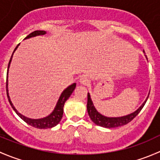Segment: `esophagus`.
Returning a JSON list of instances; mask_svg holds the SVG:
<instances>
[{
  "label": "esophagus",
  "instance_id": "obj_1",
  "mask_svg": "<svg viewBox=\"0 0 160 160\" xmlns=\"http://www.w3.org/2000/svg\"><path fill=\"white\" fill-rule=\"evenodd\" d=\"M80 83L83 85H88L90 83V80H88V77H82L80 79Z\"/></svg>",
  "mask_w": 160,
  "mask_h": 160
}]
</instances>
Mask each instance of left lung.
<instances>
[{"mask_svg": "<svg viewBox=\"0 0 160 160\" xmlns=\"http://www.w3.org/2000/svg\"><path fill=\"white\" fill-rule=\"evenodd\" d=\"M143 52L145 53V52L143 51ZM145 56H146V59H147V57H146V55H145ZM149 93L148 94L147 98H146V101L142 103V104L136 111H134V112L131 113L129 114H127V115L122 116V117H107V116L103 115V114H101V113H99L97 111L94 105H93V103L92 101L91 98H90V93H88V104H87V108H88V114H89L92 122L94 124H96L97 125H99V126L107 128H117V127L123 126V125L129 123L131 121L133 118H135L137 114L141 111L142 108L144 107L148 98H149Z\"/></svg>", "mask_w": 160, "mask_h": 160, "instance_id": "8db88e82", "label": "left lung"}]
</instances>
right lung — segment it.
I'll use <instances>...</instances> for the list:
<instances>
[{"label": "right lung", "mask_w": 160, "mask_h": 160, "mask_svg": "<svg viewBox=\"0 0 160 160\" xmlns=\"http://www.w3.org/2000/svg\"><path fill=\"white\" fill-rule=\"evenodd\" d=\"M46 31H41V30H37L35 31V32H32L30 33L25 39H27V38H30L32 37H35L38 36V35H46ZM20 44L16 46V48L14 49V52H13L12 55H11V57L10 59V61H9L8 63V72H7V83H6V88H7V95H8V98L9 103H10L11 108H13V110L16 112V114L24 121V122H26L28 125H31L32 127H35L36 128H39V129H46V128H51L52 127L56 126L59 123V122L61 121L62 117V114H63V107H64V104L67 101V100H68V98H70V95L72 94V93L73 92L74 89L76 88V83H73L72 84L70 85L68 88H66L61 93L60 97L59 98V100H58L57 103L56 104V107H55L54 110L52 111V112L51 114H49L46 117L42 118H38V119H32V118H27L25 116H24L23 114H22L21 113H19L18 111H17V109L14 108V106L13 105L12 102L11 101L10 96H9V93H8V70H9V67H10L11 65V59H12L13 55H14V52L15 50L18 49V46Z\"/></svg>", "instance_id": "obj_1"}]
</instances>
